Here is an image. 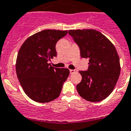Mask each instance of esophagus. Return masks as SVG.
I'll use <instances>...</instances> for the list:
<instances>
[{
    "instance_id": "esophagus-1",
    "label": "esophagus",
    "mask_w": 131,
    "mask_h": 131,
    "mask_svg": "<svg viewBox=\"0 0 131 131\" xmlns=\"http://www.w3.org/2000/svg\"><path fill=\"white\" fill-rule=\"evenodd\" d=\"M77 70H70V72L71 74H73V73H75V72H77Z\"/></svg>"
}]
</instances>
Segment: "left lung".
<instances>
[{
  "label": "left lung",
  "instance_id": "1",
  "mask_svg": "<svg viewBox=\"0 0 131 131\" xmlns=\"http://www.w3.org/2000/svg\"><path fill=\"white\" fill-rule=\"evenodd\" d=\"M78 45L82 58L89 59L86 71H80L82 79L76 86L80 96L90 102H100L111 94L121 72L116 48L103 34L94 29L69 30Z\"/></svg>",
  "mask_w": 131,
  "mask_h": 131
}]
</instances>
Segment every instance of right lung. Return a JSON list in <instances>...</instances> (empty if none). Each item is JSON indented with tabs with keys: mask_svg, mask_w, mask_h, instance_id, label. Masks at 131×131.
Returning a JSON list of instances; mask_svg holds the SVG:
<instances>
[{
	"mask_svg": "<svg viewBox=\"0 0 131 131\" xmlns=\"http://www.w3.org/2000/svg\"><path fill=\"white\" fill-rule=\"evenodd\" d=\"M68 31L47 29L29 37L17 55L16 72L25 93L31 100L45 103L61 93L70 74L67 68H53L49 61L57 56L56 45Z\"/></svg>",
	"mask_w": 131,
	"mask_h": 131,
	"instance_id": "obj_1",
	"label": "right lung"
}]
</instances>
